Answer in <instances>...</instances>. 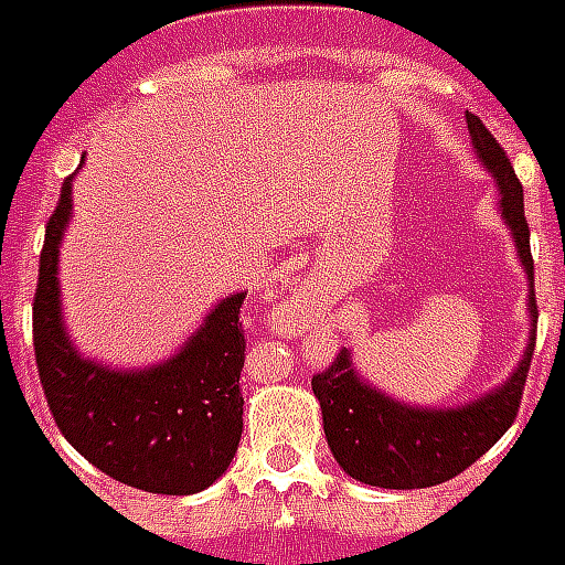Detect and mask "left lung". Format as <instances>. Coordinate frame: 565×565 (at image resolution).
<instances>
[{"instance_id": "left-lung-1", "label": "left lung", "mask_w": 565, "mask_h": 565, "mask_svg": "<svg viewBox=\"0 0 565 565\" xmlns=\"http://www.w3.org/2000/svg\"><path fill=\"white\" fill-rule=\"evenodd\" d=\"M471 148L499 188V212L505 218L518 258L530 279V340L511 377L475 402L456 407H417L392 398L355 371L353 353L343 347L328 371L313 377V395L322 407V426L338 466L355 481L383 490H423L456 478L481 459L518 417L523 383L535 350V276H532L530 227L523 215V185L511 170L505 148L481 124L466 115Z\"/></svg>"}]
</instances>
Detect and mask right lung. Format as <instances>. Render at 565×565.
<instances>
[{"instance_id":"right-lung-1","label":"right lung","mask_w":565,"mask_h":565,"mask_svg":"<svg viewBox=\"0 0 565 565\" xmlns=\"http://www.w3.org/2000/svg\"><path fill=\"white\" fill-rule=\"evenodd\" d=\"M72 179L45 231L33 303L39 380L57 429L115 481L163 495H191L231 466L243 435L246 291L212 307L182 350L158 365L109 367L75 350L60 301V243L72 218Z\"/></svg>"}]
</instances>
